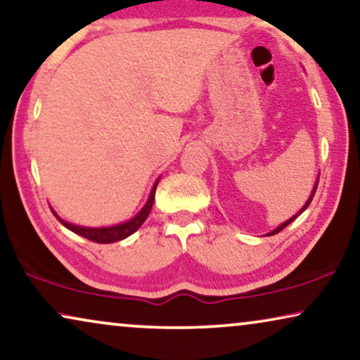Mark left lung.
<instances>
[{"label": "left lung", "mask_w": 360, "mask_h": 360, "mask_svg": "<svg viewBox=\"0 0 360 360\" xmlns=\"http://www.w3.org/2000/svg\"><path fill=\"white\" fill-rule=\"evenodd\" d=\"M316 187H318V181L315 182V187H313L311 194H310V197H308V200L305 202V205H303V207H302V209H300V210H298V214H295V215H293V217H292V219H288L287 221H283V224H282L281 226H277V229H276V230H272L271 233H267V235H276V233H279L281 230H283V229H285V226H287L288 224H292V221H293V220H295V219H297V217L302 214V212H305V209H307V207H308V205H310V202H311V199H313V195H315V192H316Z\"/></svg>", "instance_id": "8db88e82"}]
</instances>
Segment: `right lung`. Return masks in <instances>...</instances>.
Listing matches in <instances>:
<instances>
[{"mask_svg": "<svg viewBox=\"0 0 360 360\" xmlns=\"http://www.w3.org/2000/svg\"><path fill=\"white\" fill-rule=\"evenodd\" d=\"M158 181L155 182L153 189H151L150 197H148V200H146V204H145L143 209H141L139 214L134 217V219H130L129 221H125V224L114 225V226H104V229H88V226H79V225L68 224V221H65V220L60 219V217L55 214L53 210L52 212H53V215L58 219L60 224H62L63 226H67V229L72 230L73 233H77V235L86 238V240L94 241V243H101V245H105V243L120 241V240H124V238L130 236L131 233H135L136 230L140 229L141 225H143V221L146 220V217H148V214H150L151 207H153L155 192H156V186H158Z\"/></svg>", "mask_w": 360, "mask_h": 360, "instance_id": "right-lung-1", "label": "right lung"}]
</instances>
